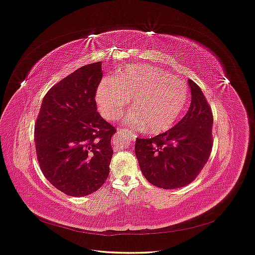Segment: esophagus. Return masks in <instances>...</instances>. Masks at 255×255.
Here are the masks:
<instances>
[{
  "mask_svg": "<svg viewBox=\"0 0 255 255\" xmlns=\"http://www.w3.org/2000/svg\"><path fill=\"white\" fill-rule=\"evenodd\" d=\"M121 132H129L128 129H125V128H118V133H121Z\"/></svg>",
  "mask_w": 255,
  "mask_h": 255,
  "instance_id": "obj_1",
  "label": "esophagus"
}]
</instances>
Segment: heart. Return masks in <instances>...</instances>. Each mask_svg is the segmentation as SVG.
<instances>
[{
	"mask_svg": "<svg viewBox=\"0 0 255 255\" xmlns=\"http://www.w3.org/2000/svg\"><path fill=\"white\" fill-rule=\"evenodd\" d=\"M132 111L126 122L149 133L168 130L180 117L189 98L185 80L146 65L129 66L115 77L100 83L96 100L107 120H115L128 104Z\"/></svg>",
	"mask_w": 255,
	"mask_h": 255,
	"instance_id": "heart-1",
	"label": "heart"
}]
</instances>
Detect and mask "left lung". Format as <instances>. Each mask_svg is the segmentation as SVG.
Instances as JSON below:
<instances>
[{
	"label": "left lung",
	"instance_id": "8db88e82",
	"mask_svg": "<svg viewBox=\"0 0 255 255\" xmlns=\"http://www.w3.org/2000/svg\"><path fill=\"white\" fill-rule=\"evenodd\" d=\"M189 110L168 131L152 138H136L135 154L144 178L163 189L190 184L208 162L213 148V113L203 91L188 80Z\"/></svg>",
	"mask_w": 255,
	"mask_h": 255
}]
</instances>
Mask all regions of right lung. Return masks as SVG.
Masks as SVG:
<instances>
[{"label":"right lung","instance_id":"obj_1","mask_svg":"<svg viewBox=\"0 0 255 255\" xmlns=\"http://www.w3.org/2000/svg\"><path fill=\"white\" fill-rule=\"evenodd\" d=\"M101 62L83 66L49 89L35 123L36 154L44 177L70 196L97 191L110 175L117 131L97 112Z\"/></svg>","mask_w":255,"mask_h":255}]
</instances>
